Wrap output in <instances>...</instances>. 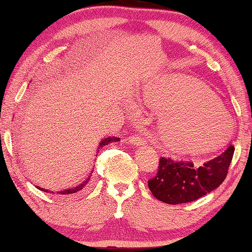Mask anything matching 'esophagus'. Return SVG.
I'll list each match as a JSON object with an SVG mask.
<instances>
[{"label": "esophagus", "instance_id": "obj_1", "mask_svg": "<svg viewBox=\"0 0 252 252\" xmlns=\"http://www.w3.org/2000/svg\"><path fill=\"white\" fill-rule=\"evenodd\" d=\"M129 142L131 144H134L136 147H139V146H143V144L146 143V140L139 135H132L129 138Z\"/></svg>", "mask_w": 252, "mask_h": 252}]
</instances>
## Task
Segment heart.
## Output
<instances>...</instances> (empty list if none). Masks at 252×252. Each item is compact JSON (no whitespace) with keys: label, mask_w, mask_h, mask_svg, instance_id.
<instances>
[{"label":"heart","mask_w":252,"mask_h":252,"mask_svg":"<svg viewBox=\"0 0 252 252\" xmlns=\"http://www.w3.org/2000/svg\"><path fill=\"white\" fill-rule=\"evenodd\" d=\"M147 100L152 108L161 110V135L174 150H212L231 127L224 106L210 89L194 76L173 75L151 88Z\"/></svg>","instance_id":"obj_1"}]
</instances>
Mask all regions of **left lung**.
Returning a JSON list of instances; mask_svg holds the SVG:
<instances>
[{"label":"left lung","mask_w":252,"mask_h":252,"mask_svg":"<svg viewBox=\"0 0 252 252\" xmlns=\"http://www.w3.org/2000/svg\"><path fill=\"white\" fill-rule=\"evenodd\" d=\"M234 146L195 168L192 162L162 157L158 173L148 181L149 189L160 201L180 204L194 201L217 189L224 181L231 163Z\"/></svg>","instance_id":"8db88e82"}]
</instances>
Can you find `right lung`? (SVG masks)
<instances>
[{"instance_id":"1","label":"right lung","mask_w":252,"mask_h":252,"mask_svg":"<svg viewBox=\"0 0 252 252\" xmlns=\"http://www.w3.org/2000/svg\"><path fill=\"white\" fill-rule=\"evenodd\" d=\"M120 141V138H116V136H108V138H105L103 140H101V142L99 143V148H97V151H100V149H102V147L104 146H108L109 143H112V142H118ZM97 156V155H96ZM93 172V171H92ZM91 172V173H92ZM90 178H91V174L85 180H83L82 182L80 183V185H78L76 187H73V188H69V189H64V190H61V191H57V193H60V194H71V193H75L78 192V191H81L82 189H84L85 187H87V185L89 183V181H90ZM39 188L40 190L44 191V192H51L53 193V191H50L48 189H44V188H41V187H37Z\"/></svg>"}]
</instances>
